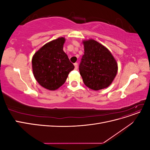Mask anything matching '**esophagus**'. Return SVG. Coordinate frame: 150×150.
Returning <instances> with one entry per match:
<instances>
[{
	"label": "esophagus",
	"mask_w": 150,
	"mask_h": 150,
	"mask_svg": "<svg viewBox=\"0 0 150 150\" xmlns=\"http://www.w3.org/2000/svg\"><path fill=\"white\" fill-rule=\"evenodd\" d=\"M74 67H75V69H76V70L78 69V63H76H76H74Z\"/></svg>",
	"instance_id": "esophagus-1"
}]
</instances>
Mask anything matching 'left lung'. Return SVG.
Masks as SVG:
<instances>
[{
	"instance_id": "obj_1",
	"label": "left lung",
	"mask_w": 150,
	"mask_h": 150,
	"mask_svg": "<svg viewBox=\"0 0 150 150\" xmlns=\"http://www.w3.org/2000/svg\"><path fill=\"white\" fill-rule=\"evenodd\" d=\"M84 54L79 67L80 74L88 88L98 91L108 88L117 72V63L111 52L94 39L83 40Z\"/></svg>"
}]
</instances>
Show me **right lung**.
<instances>
[{"mask_svg":"<svg viewBox=\"0 0 150 150\" xmlns=\"http://www.w3.org/2000/svg\"><path fill=\"white\" fill-rule=\"evenodd\" d=\"M64 38L51 40L40 47L32 59L33 74L43 88L54 91L64 84L69 72L74 69L63 51Z\"/></svg>","mask_w":150,"mask_h":150,"instance_id":"1","label":"right lung"}]
</instances>
